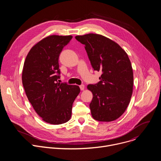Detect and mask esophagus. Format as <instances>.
<instances>
[{
    "label": "esophagus",
    "instance_id": "1",
    "mask_svg": "<svg viewBox=\"0 0 161 161\" xmlns=\"http://www.w3.org/2000/svg\"><path fill=\"white\" fill-rule=\"evenodd\" d=\"M80 90H83L84 88H85V85H81L80 86Z\"/></svg>",
    "mask_w": 161,
    "mask_h": 161
}]
</instances>
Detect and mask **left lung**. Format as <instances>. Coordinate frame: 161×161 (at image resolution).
Segmentation results:
<instances>
[{
	"mask_svg": "<svg viewBox=\"0 0 161 161\" xmlns=\"http://www.w3.org/2000/svg\"><path fill=\"white\" fill-rule=\"evenodd\" d=\"M94 71H101L100 81L89 84L93 94L90 109L94 119L111 122L119 118L127 109L132 96L133 72L126 52L115 42L99 34L77 36Z\"/></svg>",
	"mask_w": 161,
	"mask_h": 161,
	"instance_id": "left-lung-1",
	"label": "left lung"
}]
</instances>
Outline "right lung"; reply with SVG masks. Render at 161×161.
<instances>
[{
  "label": "right lung",
  "mask_w": 161,
  "mask_h": 161,
  "mask_svg": "<svg viewBox=\"0 0 161 161\" xmlns=\"http://www.w3.org/2000/svg\"><path fill=\"white\" fill-rule=\"evenodd\" d=\"M72 36H50L31 48L22 72V83L36 112L49 124L58 125L71 119L74 101L80 92L77 85L58 83V57Z\"/></svg>",
  "instance_id": "right-lung-1"
}]
</instances>
